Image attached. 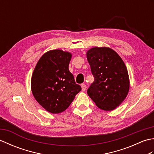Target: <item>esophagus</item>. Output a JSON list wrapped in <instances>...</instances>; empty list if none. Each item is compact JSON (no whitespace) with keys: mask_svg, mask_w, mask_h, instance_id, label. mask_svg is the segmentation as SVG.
<instances>
[{"mask_svg":"<svg viewBox=\"0 0 154 154\" xmlns=\"http://www.w3.org/2000/svg\"><path fill=\"white\" fill-rule=\"evenodd\" d=\"M87 89V86L85 84L81 85V89H82L83 91H85Z\"/></svg>","mask_w":154,"mask_h":154,"instance_id":"1","label":"esophagus"}]
</instances>
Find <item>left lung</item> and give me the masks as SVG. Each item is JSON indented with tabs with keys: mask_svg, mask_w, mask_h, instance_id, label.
I'll return each mask as SVG.
<instances>
[{
	"mask_svg": "<svg viewBox=\"0 0 154 154\" xmlns=\"http://www.w3.org/2000/svg\"><path fill=\"white\" fill-rule=\"evenodd\" d=\"M94 82L87 94L100 109H115L128 93L130 82L125 64L116 51L95 47L87 52Z\"/></svg>",
	"mask_w": 154,
	"mask_h": 154,
	"instance_id": "obj_1",
	"label": "left lung"
}]
</instances>
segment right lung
Returning a JSON list of instances; mask_svg holds the SVG:
<instances>
[{"instance_id": "obj_1", "label": "right lung", "mask_w": 154, "mask_h": 154, "mask_svg": "<svg viewBox=\"0 0 154 154\" xmlns=\"http://www.w3.org/2000/svg\"><path fill=\"white\" fill-rule=\"evenodd\" d=\"M71 58L69 52L49 51L41 57L32 74V94L38 103L51 113L66 110L81 90L69 70Z\"/></svg>"}]
</instances>
